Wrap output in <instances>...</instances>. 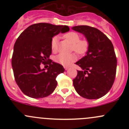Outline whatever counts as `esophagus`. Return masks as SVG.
I'll list each match as a JSON object with an SVG mask.
<instances>
[{
  "mask_svg": "<svg viewBox=\"0 0 129 129\" xmlns=\"http://www.w3.org/2000/svg\"><path fill=\"white\" fill-rule=\"evenodd\" d=\"M64 69H65V70H66V71H67V70L69 69V67H67V66H65V67H64Z\"/></svg>",
  "mask_w": 129,
  "mask_h": 129,
  "instance_id": "34e87169",
  "label": "esophagus"
}]
</instances>
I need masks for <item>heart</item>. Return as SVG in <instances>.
<instances>
[{
    "mask_svg": "<svg viewBox=\"0 0 129 129\" xmlns=\"http://www.w3.org/2000/svg\"><path fill=\"white\" fill-rule=\"evenodd\" d=\"M64 37L73 44L72 49L79 54H83L87 50L89 44L87 41L84 40H80V36L78 34L74 32H71L66 34ZM58 37L55 36L51 40V49L52 51H55L57 49ZM77 59L75 54H65L60 53L55 57V61L57 63L63 66H69L71 63Z\"/></svg>",
    "mask_w": 129,
    "mask_h": 129,
    "instance_id": "heart-1",
    "label": "heart"
}]
</instances>
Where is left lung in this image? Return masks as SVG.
I'll return each instance as SVG.
<instances>
[{
	"mask_svg": "<svg viewBox=\"0 0 129 129\" xmlns=\"http://www.w3.org/2000/svg\"><path fill=\"white\" fill-rule=\"evenodd\" d=\"M72 28L82 34L89 44L85 56L75 63L82 71H78L73 85L84 98H101L110 90L115 80L117 58L112 43L94 27L78 25Z\"/></svg>",
	"mask_w": 129,
	"mask_h": 129,
	"instance_id": "obj_1",
	"label": "left lung"
}]
</instances>
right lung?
I'll list each match as a JSON object with an SVG mask.
<instances>
[{
    "instance_id": "1",
    "label": "right lung",
    "mask_w": 129,
    "mask_h": 129,
    "mask_svg": "<svg viewBox=\"0 0 129 129\" xmlns=\"http://www.w3.org/2000/svg\"><path fill=\"white\" fill-rule=\"evenodd\" d=\"M67 25L39 23L27 27L14 44L12 67L15 82L22 92L32 98L39 99L51 94L56 88V77L65 69L49 59L51 40L60 32L69 31ZM49 62V68H40Z\"/></svg>"
}]
</instances>
